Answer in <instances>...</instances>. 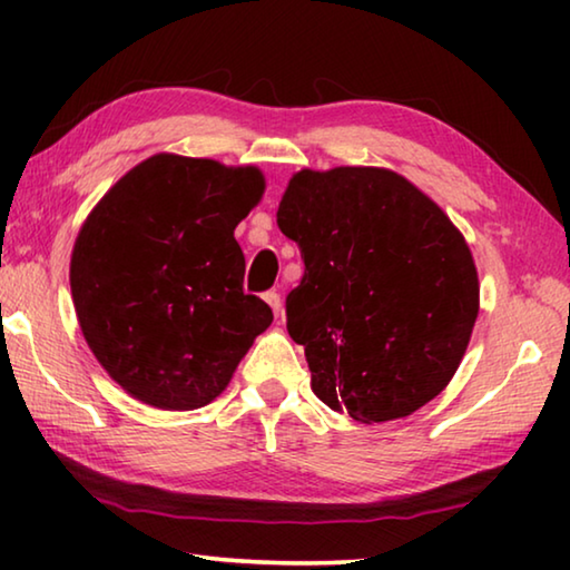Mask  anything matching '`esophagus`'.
<instances>
[{
  "mask_svg": "<svg viewBox=\"0 0 570 570\" xmlns=\"http://www.w3.org/2000/svg\"><path fill=\"white\" fill-rule=\"evenodd\" d=\"M264 298H266V304L274 308V314L282 312V296H278V292H266Z\"/></svg>",
  "mask_w": 570,
  "mask_h": 570,
  "instance_id": "obj_1",
  "label": "esophagus"
}]
</instances>
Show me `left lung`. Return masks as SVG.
<instances>
[{
  "label": "left lung",
  "instance_id": "8db88e82",
  "mask_svg": "<svg viewBox=\"0 0 570 570\" xmlns=\"http://www.w3.org/2000/svg\"><path fill=\"white\" fill-rule=\"evenodd\" d=\"M304 276L286 330L324 404L372 424L407 417L458 372L480 308L460 230L387 168L298 170L276 210Z\"/></svg>",
  "mask_w": 570,
  "mask_h": 570
}]
</instances>
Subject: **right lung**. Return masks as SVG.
I'll use <instances>...</instances> for the list:
<instances>
[{
    "instance_id": "add662e5",
    "label": "right lung",
    "mask_w": 570,
    "mask_h": 570,
    "mask_svg": "<svg viewBox=\"0 0 570 570\" xmlns=\"http://www.w3.org/2000/svg\"><path fill=\"white\" fill-rule=\"evenodd\" d=\"M254 166L158 153L125 173L77 234V322L102 370L158 410L214 402L274 322L244 292L234 230L264 196Z\"/></svg>"
}]
</instances>
